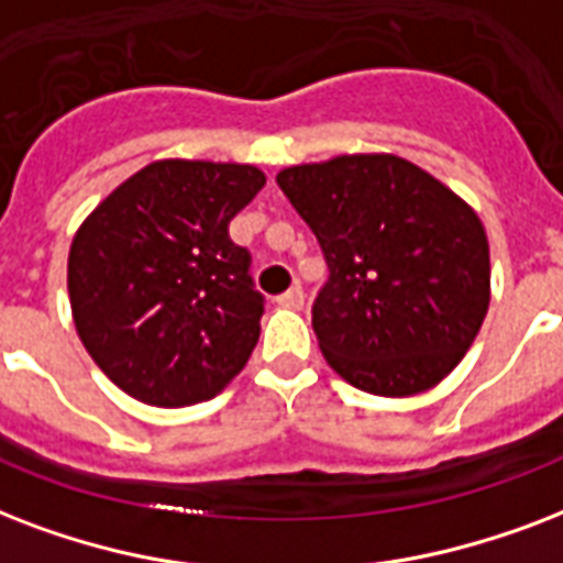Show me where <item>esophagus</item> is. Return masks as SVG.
Here are the masks:
<instances>
[{"label":"esophagus","instance_id":"obj_1","mask_svg":"<svg viewBox=\"0 0 563 563\" xmlns=\"http://www.w3.org/2000/svg\"><path fill=\"white\" fill-rule=\"evenodd\" d=\"M276 305H282V308H302L305 305L302 287H290V290H285L282 296H276Z\"/></svg>","mask_w":563,"mask_h":563}]
</instances>
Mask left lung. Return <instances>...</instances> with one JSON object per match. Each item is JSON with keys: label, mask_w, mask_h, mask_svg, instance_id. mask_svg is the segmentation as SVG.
Masks as SVG:
<instances>
[{"label": "left lung", "mask_w": 563, "mask_h": 563, "mask_svg": "<svg viewBox=\"0 0 563 563\" xmlns=\"http://www.w3.org/2000/svg\"><path fill=\"white\" fill-rule=\"evenodd\" d=\"M276 181L329 264L311 308L329 367L376 396H413L443 382L490 305L478 213L387 152L299 164Z\"/></svg>", "instance_id": "1"}]
</instances>
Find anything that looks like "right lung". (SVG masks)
<instances>
[{
	"mask_svg": "<svg viewBox=\"0 0 563 563\" xmlns=\"http://www.w3.org/2000/svg\"><path fill=\"white\" fill-rule=\"evenodd\" d=\"M264 185L252 164L155 161L78 225L67 261L78 338L137 402H205L246 367L264 296L229 222Z\"/></svg>",
	"mask_w": 563,
	"mask_h": 563,
	"instance_id": "right-lung-1",
	"label": "right lung"
}]
</instances>
